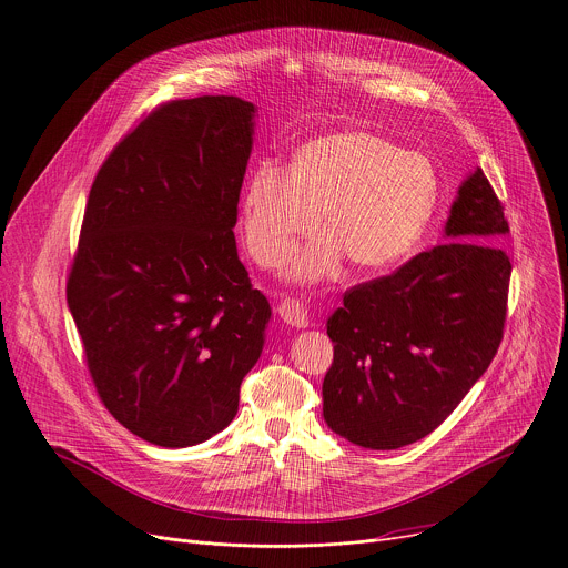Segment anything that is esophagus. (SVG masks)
Returning a JSON list of instances; mask_svg holds the SVG:
<instances>
[{"label": "esophagus", "instance_id": "1", "mask_svg": "<svg viewBox=\"0 0 568 568\" xmlns=\"http://www.w3.org/2000/svg\"><path fill=\"white\" fill-rule=\"evenodd\" d=\"M278 316L292 325V327H307L310 318H307V310L303 307V303H298L296 298H285L278 303Z\"/></svg>", "mask_w": 568, "mask_h": 568}]
</instances>
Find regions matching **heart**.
Returning <instances> with one entry per match:
<instances>
[{"label": "heart", "instance_id": "1", "mask_svg": "<svg viewBox=\"0 0 568 568\" xmlns=\"http://www.w3.org/2000/svg\"><path fill=\"white\" fill-rule=\"evenodd\" d=\"M437 203L430 160L367 131H336L303 144L292 171L258 164L243 194V241L263 267L281 265L323 212L327 234L294 254V281H321L343 254L358 272H382L422 241Z\"/></svg>", "mask_w": 568, "mask_h": 568}]
</instances>
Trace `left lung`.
I'll return each mask as SVG.
<instances>
[{
  "instance_id": "left-lung-1",
  "label": "left lung",
  "mask_w": 568,
  "mask_h": 568,
  "mask_svg": "<svg viewBox=\"0 0 568 568\" xmlns=\"http://www.w3.org/2000/svg\"><path fill=\"white\" fill-rule=\"evenodd\" d=\"M504 207L477 166L459 184L444 243L352 287L327 318L334 361L325 424L369 450L430 435L488 369L504 334L510 261Z\"/></svg>"
}]
</instances>
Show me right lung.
<instances>
[{
  "mask_svg": "<svg viewBox=\"0 0 568 568\" xmlns=\"http://www.w3.org/2000/svg\"><path fill=\"white\" fill-rule=\"evenodd\" d=\"M256 106L171 100L100 166L67 303L106 410L162 448L196 446L239 413L272 318L234 227Z\"/></svg>",
  "mask_w": 568,
  "mask_h": 568,
  "instance_id": "1",
  "label": "right lung"
}]
</instances>
